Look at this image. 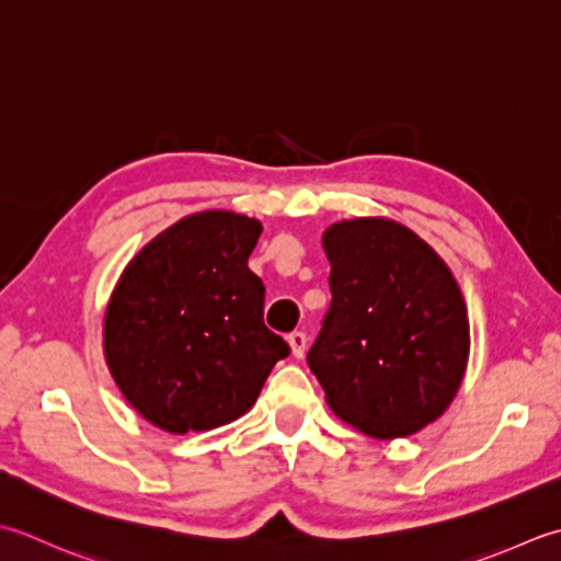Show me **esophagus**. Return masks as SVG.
<instances>
[{
  "instance_id": "34e87169",
  "label": "esophagus",
  "mask_w": 561,
  "mask_h": 561,
  "mask_svg": "<svg viewBox=\"0 0 561 561\" xmlns=\"http://www.w3.org/2000/svg\"><path fill=\"white\" fill-rule=\"evenodd\" d=\"M288 344H290V351H293L295 358H302V356H305L307 336L302 334V331H293V334L288 336Z\"/></svg>"
}]
</instances>
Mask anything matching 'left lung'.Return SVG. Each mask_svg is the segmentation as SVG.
Listing matches in <instances>:
<instances>
[{
	"mask_svg": "<svg viewBox=\"0 0 561 561\" xmlns=\"http://www.w3.org/2000/svg\"><path fill=\"white\" fill-rule=\"evenodd\" d=\"M331 307L307 353L331 411L377 440L414 436L450 407L470 358L460 285L390 217L329 225Z\"/></svg>",
	"mask_w": 561,
	"mask_h": 561,
	"instance_id": "obj_1",
	"label": "left lung"
}]
</instances>
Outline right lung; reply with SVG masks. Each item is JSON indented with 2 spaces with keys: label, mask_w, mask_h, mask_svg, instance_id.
<instances>
[{
  "label": "right lung",
  "mask_w": 561,
  "mask_h": 561,
  "mask_svg": "<svg viewBox=\"0 0 561 561\" xmlns=\"http://www.w3.org/2000/svg\"><path fill=\"white\" fill-rule=\"evenodd\" d=\"M264 227L232 210L181 217L123 268L104 314L118 390L174 436L232 424L290 353L264 324L266 288L247 261Z\"/></svg>",
  "instance_id": "right-lung-1"
}]
</instances>
